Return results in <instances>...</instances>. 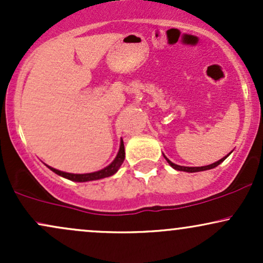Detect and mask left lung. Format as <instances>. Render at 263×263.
Returning a JSON list of instances; mask_svg holds the SVG:
<instances>
[{
    "label": "left lung",
    "mask_w": 263,
    "mask_h": 263,
    "mask_svg": "<svg viewBox=\"0 0 263 263\" xmlns=\"http://www.w3.org/2000/svg\"><path fill=\"white\" fill-rule=\"evenodd\" d=\"M232 152V151H231ZM231 152L229 153L228 156H225L224 158H221V159H219L218 162H215V163H213V164H209V165H203V167H183V165H178V164H176V163H173V162H171L170 159L167 158V157L164 156V158H165V161L168 162V164L171 165L172 168H173V170H176V171H182V172H188V173H195V172H203V171H208V170H213V168H215V167H218V165L220 164V163H222L225 161L226 158H228L229 156L231 155Z\"/></svg>",
    "instance_id": "obj_1"
}]
</instances>
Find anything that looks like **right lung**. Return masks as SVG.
<instances>
[{
	"instance_id": "add662e5",
	"label": "right lung",
	"mask_w": 263,
	"mask_h": 263,
	"mask_svg": "<svg viewBox=\"0 0 263 263\" xmlns=\"http://www.w3.org/2000/svg\"><path fill=\"white\" fill-rule=\"evenodd\" d=\"M123 161H125V146H123V141L121 140V143H120V149H119V152H117L116 157H115L114 161L111 162L107 167L102 168V170H100V171L92 172V173L74 174V173H68V172L58 171V170H55V168L49 167V165H47V167L60 177L66 178V179H69V180H73V182L83 183V182H91V180H99V179H102V178H107V177L114 176V174L120 170V167H121Z\"/></svg>"
}]
</instances>
